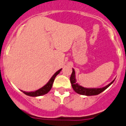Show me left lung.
<instances>
[{
    "label": "left lung",
    "mask_w": 126,
    "mask_h": 126,
    "mask_svg": "<svg viewBox=\"0 0 126 126\" xmlns=\"http://www.w3.org/2000/svg\"><path fill=\"white\" fill-rule=\"evenodd\" d=\"M115 79H114L111 83H109L105 87L102 88H85L82 86L80 85L79 84L76 82V72H75L74 69L72 68V72L71 74L70 77V81L73 90H74L75 92L79 94L85 95V96H94V95H97L104 91V90H106L109 86L111 85Z\"/></svg>",
    "instance_id": "left-lung-1"
}]
</instances>
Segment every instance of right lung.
<instances>
[{"label":"right lung","instance_id":"obj_1","mask_svg":"<svg viewBox=\"0 0 126 126\" xmlns=\"http://www.w3.org/2000/svg\"><path fill=\"white\" fill-rule=\"evenodd\" d=\"M62 69H60L58 71H57V72L53 75L52 77L50 78V79L49 80V82H48L45 85L43 86V87L41 88L38 89V90H36V91H30V92L24 91H22V90H21V91L23 92L25 94L27 95V96H32V97H37V96H42V95L46 94L47 93L51 90L55 77L60 73V71H62Z\"/></svg>","mask_w":126,"mask_h":126}]
</instances>
